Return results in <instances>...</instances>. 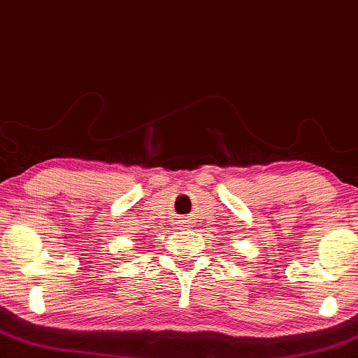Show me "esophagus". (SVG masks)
<instances>
[{
	"mask_svg": "<svg viewBox=\"0 0 358 358\" xmlns=\"http://www.w3.org/2000/svg\"><path fill=\"white\" fill-rule=\"evenodd\" d=\"M180 222H182V220H180ZM183 222H187V220H183Z\"/></svg>",
	"mask_w": 358,
	"mask_h": 358,
	"instance_id": "esophagus-1",
	"label": "esophagus"
}]
</instances>
